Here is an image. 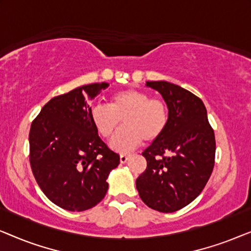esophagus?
<instances>
[{
	"mask_svg": "<svg viewBox=\"0 0 251 251\" xmlns=\"http://www.w3.org/2000/svg\"><path fill=\"white\" fill-rule=\"evenodd\" d=\"M128 159L129 156L126 155V154H121V155H120V162L121 163H126V161H128Z\"/></svg>",
	"mask_w": 251,
	"mask_h": 251,
	"instance_id": "obj_1",
	"label": "esophagus"
}]
</instances>
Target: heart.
<instances>
[{
	"label": "heart",
	"mask_w": 251,
	"mask_h": 251,
	"mask_svg": "<svg viewBox=\"0 0 251 251\" xmlns=\"http://www.w3.org/2000/svg\"><path fill=\"white\" fill-rule=\"evenodd\" d=\"M90 119L99 135L108 138L121 120L125 126L112 137L109 146L126 153L145 142L159 139L169 123V111L161 99L150 98L146 92L126 89L109 98L108 106L97 104L90 109Z\"/></svg>",
	"instance_id": "heart-1"
}]
</instances>
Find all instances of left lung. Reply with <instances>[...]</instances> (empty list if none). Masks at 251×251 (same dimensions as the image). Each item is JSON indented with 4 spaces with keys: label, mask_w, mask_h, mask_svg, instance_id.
<instances>
[{
    "label": "left lung",
    "mask_w": 251,
    "mask_h": 251,
    "mask_svg": "<svg viewBox=\"0 0 251 251\" xmlns=\"http://www.w3.org/2000/svg\"><path fill=\"white\" fill-rule=\"evenodd\" d=\"M169 111V123L159 139L143 152L146 170L136 187L144 203L160 212H175L203 190L215 164V133L203 101L179 85L147 81ZM171 155L166 157L164 153Z\"/></svg>",
    "instance_id": "obj_1"
}]
</instances>
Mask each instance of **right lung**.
<instances>
[{
	"instance_id": "right-lung-1",
	"label": "right lung",
	"mask_w": 251,
	"mask_h": 251,
	"mask_svg": "<svg viewBox=\"0 0 251 251\" xmlns=\"http://www.w3.org/2000/svg\"><path fill=\"white\" fill-rule=\"evenodd\" d=\"M108 83L82 85L50 99L34 120L29 131V162L47 198L70 211L88 210L108 190L109 173L120 156L98 136L90 119L88 99Z\"/></svg>"
}]
</instances>
